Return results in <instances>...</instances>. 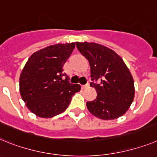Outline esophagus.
I'll return each mask as SVG.
<instances>
[{"instance_id": "1", "label": "esophagus", "mask_w": 157, "mask_h": 157, "mask_svg": "<svg viewBox=\"0 0 157 157\" xmlns=\"http://www.w3.org/2000/svg\"><path fill=\"white\" fill-rule=\"evenodd\" d=\"M89 86H90L89 83L86 84V85H82V89H86V88H87Z\"/></svg>"}]
</instances>
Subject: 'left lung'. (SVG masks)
I'll return each instance as SVG.
<instances>
[{
  "label": "left lung",
  "mask_w": 157,
  "mask_h": 157,
  "mask_svg": "<svg viewBox=\"0 0 157 157\" xmlns=\"http://www.w3.org/2000/svg\"><path fill=\"white\" fill-rule=\"evenodd\" d=\"M89 61L92 82L97 97L86 102L90 113L102 120H113L126 113L134 99V81L120 56L96 43L76 42Z\"/></svg>",
  "instance_id": "8db88e82"
}]
</instances>
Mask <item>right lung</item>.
<instances>
[{
  "instance_id": "right-lung-1",
  "label": "right lung",
  "mask_w": 157,
  "mask_h": 157,
  "mask_svg": "<svg viewBox=\"0 0 157 157\" xmlns=\"http://www.w3.org/2000/svg\"><path fill=\"white\" fill-rule=\"evenodd\" d=\"M75 43L51 45L33 53L20 76V92L29 110L50 118L67 109L79 84L69 82L63 65L75 49ZM65 79H64V78Z\"/></svg>"
}]
</instances>
